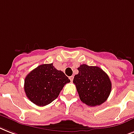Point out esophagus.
<instances>
[{
  "instance_id": "1",
  "label": "esophagus",
  "mask_w": 134,
  "mask_h": 134,
  "mask_svg": "<svg viewBox=\"0 0 134 134\" xmlns=\"http://www.w3.org/2000/svg\"><path fill=\"white\" fill-rule=\"evenodd\" d=\"M73 79H74V76H71L69 77V80H71V82H72Z\"/></svg>"
}]
</instances>
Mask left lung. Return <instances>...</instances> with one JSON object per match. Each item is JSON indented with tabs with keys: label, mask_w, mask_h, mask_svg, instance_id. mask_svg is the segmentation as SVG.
I'll list each match as a JSON object with an SVG mask.
<instances>
[{
	"label": "left lung",
	"mask_w": 134,
	"mask_h": 134,
	"mask_svg": "<svg viewBox=\"0 0 134 134\" xmlns=\"http://www.w3.org/2000/svg\"><path fill=\"white\" fill-rule=\"evenodd\" d=\"M73 82L76 87L80 100L90 107L100 105L108 98L111 90L109 77L97 66L82 64Z\"/></svg>",
	"instance_id": "1"
}]
</instances>
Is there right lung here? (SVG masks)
<instances>
[{
  "label": "right lung",
  "instance_id": "right-lung-1",
  "mask_svg": "<svg viewBox=\"0 0 134 134\" xmlns=\"http://www.w3.org/2000/svg\"><path fill=\"white\" fill-rule=\"evenodd\" d=\"M70 82L53 63L39 65L27 75L24 90L27 97L38 106H45L56 100L67 83Z\"/></svg>",
  "mask_w": 134,
  "mask_h": 134
}]
</instances>
